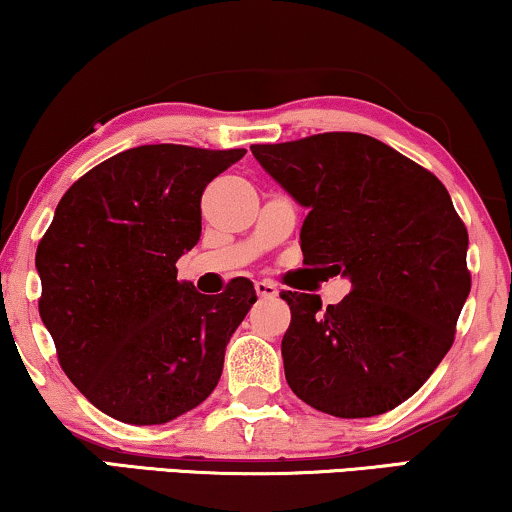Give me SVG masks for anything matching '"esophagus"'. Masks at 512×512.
<instances>
[{
	"instance_id": "esophagus-1",
	"label": "esophagus",
	"mask_w": 512,
	"mask_h": 512,
	"mask_svg": "<svg viewBox=\"0 0 512 512\" xmlns=\"http://www.w3.org/2000/svg\"><path fill=\"white\" fill-rule=\"evenodd\" d=\"M255 293L262 297V300H274L278 295V288L271 281H255Z\"/></svg>"
}]
</instances>
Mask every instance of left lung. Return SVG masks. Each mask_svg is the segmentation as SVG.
Masks as SVG:
<instances>
[{"mask_svg": "<svg viewBox=\"0 0 512 512\" xmlns=\"http://www.w3.org/2000/svg\"><path fill=\"white\" fill-rule=\"evenodd\" d=\"M252 155L309 208L307 267L345 274L352 290H283L290 328L281 354L304 404L338 418L392 411L416 394L454 345L470 293L468 229L435 174L357 132L255 144Z\"/></svg>", "mask_w": 512, "mask_h": 512, "instance_id": "left-lung-1", "label": "left lung"}]
</instances>
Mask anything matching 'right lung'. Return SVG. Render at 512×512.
<instances>
[{
	"instance_id": "right-lung-1",
	"label": "right lung",
	"mask_w": 512,
	"mask_h": 512,
	"mask_svg": "<svg viewBox=\"0 0 512 512\" xmlns=\"http://www.w3.org/2000/svg\"><path fill=\"white\" fill-rule=\"evenodd\" d=\"M245 148L151 144L122 151L63 193L37 245L40 316L56 357L96 409L160 425L196 409L257 295L248 278L203 295L177 281L200 238L205 186Z\"/></svg>"
}]
</instances>
